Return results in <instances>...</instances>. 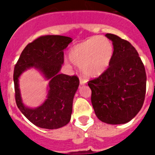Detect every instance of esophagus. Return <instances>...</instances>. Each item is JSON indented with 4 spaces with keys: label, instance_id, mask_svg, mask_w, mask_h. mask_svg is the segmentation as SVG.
Segmentation results:
<instances>
[{
    "label": "esophagus",
    "instance_id": "esophagus-1",
    "mask_svg": "<svg viewBox=\"0 0 155 155\" xmlns=\"http://www.w3.org/2000/svg\"><path fill=\"white\" fill-rule=\"evenodd\" d=\"M80 85L85 84H86V80H84V79H82V78L80 77Z\"/></svg>",
    "mask_w": 155,
    "mask_h": 155
}]
</instances>
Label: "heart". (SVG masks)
<instances>
[{
	"label": "heart",
	"instance_id": "b5f03b06",
	"mask_svg": "<svg viewBox=\"0 0 155 155\" xmlns=\"http://www.w3.org/2000/svg\"><path fill=\"white\" fill-rule=\"evenodd\" d=\"M114 49L110 40L103 36L90 38L73 46L69 51L70 60L80 66L84 76L94 78L100 76L110 66Z\"/></svg>",
	"mask_w": 155,
	"mask_h": 155
}]
</instances>
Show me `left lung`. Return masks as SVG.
Here are the masks:
<instances>
[{
    "label": "left lung",
    "mask_w": 155,
    "mask_h": 155,
    "mask_svg": "<svg viewBox=\"0 0 155 155\" xmlns=\"http://www.w3.org/2000/svg\"><path fill=\"white\" fill-rule=\"evenodd\" d=\"M113 42L110 66L88 82L92 106L102 122L120 125L129 122L144 103L147 75L138 53L130 42L115 35L106 34Z\"/></svg>",
    "instance_id": "8db88e82"
}]
</instances>
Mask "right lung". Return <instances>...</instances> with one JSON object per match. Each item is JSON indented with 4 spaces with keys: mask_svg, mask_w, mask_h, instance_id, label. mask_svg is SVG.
I'll list each match as a JSON object with an SVG mask.
<instances>
[{
    "mask_svg": "<svg viewBox=\"0 0 155 155\" xmlns=\"http://www.w3.org/2000/svg\"><path fill=\"white\" fill-rule=\"evenodd\" d=\"M72 38L60 35L42 36L25 47L14 68L15 99L23 115L38 127L55 130L69 123L72 113L73 99L80 80L77 76L60 74L63 64V51ZM34 68L48 80L47 98L35 108L23 103L19 79L23 73Z\"/></svg>",
    "mask_w": 155,
    "mask_h": 155,
    "instance_id": "obj_1",
    "label": "right lung"
}]
</instances>
